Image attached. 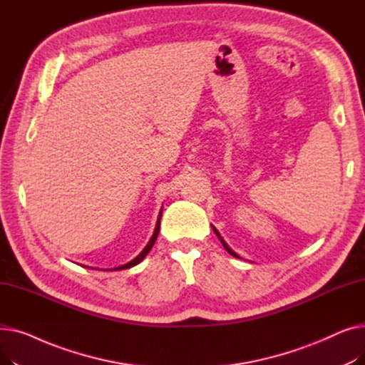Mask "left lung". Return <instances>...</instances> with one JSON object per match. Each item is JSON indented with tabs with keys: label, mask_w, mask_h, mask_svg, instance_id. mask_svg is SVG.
<instances>
[{
	"label": "left lung",
	"mask_w": 365,
	"mask_h": 365,
	"mask_svg": "<svg viewBox=\"0 0 365 365\" xmlns=\"http://www.w3.org/2000/svg\"><path fill=\"white\" fill-rule=\"evenodd\" d=\"M213 229H215V232H216V235H217V237H219V238H220V241H222V244H223V247H225V248H226V252H227V253H231V255H232V256H235V257H238V256H237V255H235V253H234V252H232V250H231V248H229V247H227V245H226V244H225V241H223V240H222V237H220V235H219V232H217V231H216V227H213Z\"/></svg>",
	"instance_id": "1"
}]
</instances>
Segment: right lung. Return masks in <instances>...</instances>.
<instances>
[{
    "instance_id": "obj_1",
    "label": "right lung",
    "mask_w": 365,
    "mask_h": 365,
    "mask_svg": "<svg viewBox=\"0 0 365 365\" xmlns=\"http://www.w3.org/2000/svg\"><path fill=\"white\" fill-rule=\"evenodd\" d=\"M161 212H160V216H158V222H157V226H155V231H153V235H152V238L149 240V242L146 244V247L143 248L142 250V253L136 257V259H133L131 262H128V263H125V264H123V266H118V267H115V269H127V267H131V266H134V264H138V263H140L143 259H145V256L150 252V248H152V245L155 244V240H157V237H158V232H160V220H161ZM113 271V269H112Z\"/></svg>"
}]
</instances>
